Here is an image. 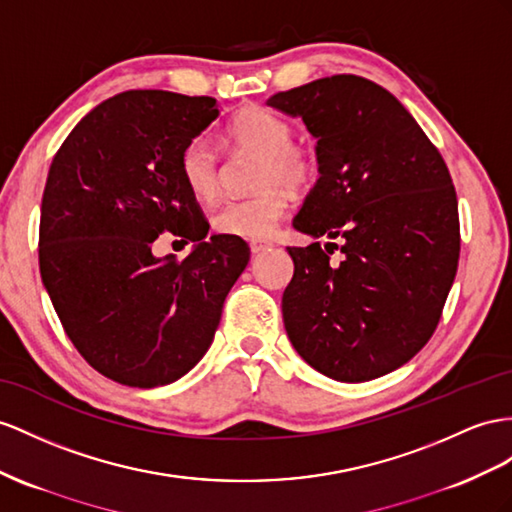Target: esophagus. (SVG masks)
<instances>
[{"label": "esophagus", "instance_id": "34e87169", "mask_svg": "<svg viewBox=\"0 0 512 512\" xmlns=\"http://www.w3.org/2000/svg\"><path fill=\"white\" fill-rule=\"evenodd\" d=\"M268 246H272L270 242H251V251L253 253H261V251H266Z\"/></svg>", "mask_w": 512, "mask_h": 512}]
</instances>
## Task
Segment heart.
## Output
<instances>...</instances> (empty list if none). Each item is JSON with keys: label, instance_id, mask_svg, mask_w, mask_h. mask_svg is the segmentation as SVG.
I'll return each instance as SVG.
<instances>
[{"label": "heart", "instance_id": "heart-1", "mask_svg": "<svg viewBox=\"0 0 512 512\" xmlns=\"http://www.w3.org/2000/svg\"><path fill=\"white\" fill-rule=\"evenodd\" d=\"M292 123L261 106L244 108L227 125L235 147L261 153L253 196L222 203L212 227L222 235L244 240L270 238L290 209L285 188L300 190L318 175V155L309 144L292 140ZM179 173L186 190L199 201H212L220 190V155L205 138H192L179 155Z\"/></svg>", "mask_w": 512, "mask_h": 512}]
</instances>
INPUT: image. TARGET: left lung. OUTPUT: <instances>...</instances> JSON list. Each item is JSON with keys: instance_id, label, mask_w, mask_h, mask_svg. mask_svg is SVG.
I'll return each mask as SVG.
<instances>
[{"instance_id": "obj_1", "label": "left lung", "mask_w": 512, "mask_h": 512, "mask_svg": "<svg viewBox=\"0 0 512 512\" xmlns=\"http://www.w3.org/2000/svg\"><path fill=\"white\" fill-rule=\"evenodd\" d=\"M268 106L318 138L320 179L292 225L329 240L287 246V337L324 376L372 381L413 359L441 320L461 253L450 170L402 103L365 77H322Z\"/></svg>"}]
</instances>
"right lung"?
Listing matches in <instances>:
<instances>
[{
    "instance_id": "add662e5",
    "label": "right lung",
    "mask_w": 512,
    "mask_h": 512,
    "mask_svg": "<svg viewBox=\"0 0 512 512\" xmlns=\"http://www.w3.org/2000/svg\"><path fill=\"white\" fill-rule=\"evenodd\" d=\"M214 97L125 90L88 112L49 166L38 266L64 333L112 381H177L214 342L222 305L251 248L205 240L209 222L179 173L186 144L216 121ZM168 230L195 242L183 260L155 258Z\"/></svg>"
}]
</instances>
